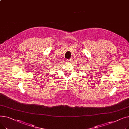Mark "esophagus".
<instances>
[{
	"label": "esophagus",
	"mask_w": 129,
	"mask_h": 129,
	"mask_svg": "<svg viewBox=\"0 0 129 129\" xmlns=\"http://www.w3.org/2000/svg\"><path fill=\"white\" fill-rule=\"evenodd\" d=\"M66 62L69 63H71L72 62V60L70 59H66Z\"/></svg>",
	"instance_id": "obj_1"
}]
</instances>
